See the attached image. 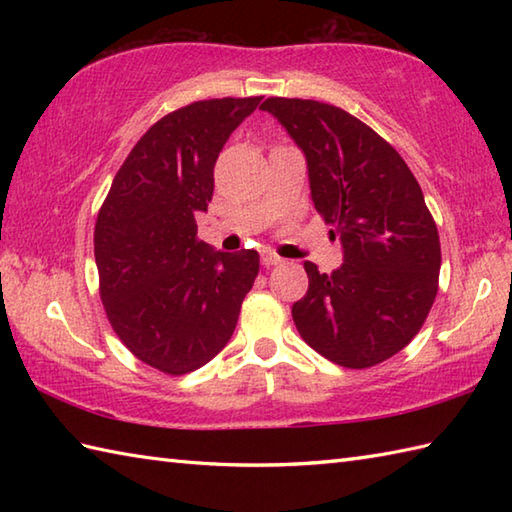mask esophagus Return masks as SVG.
<instances>
[{
	"mask_svg": "<svg viewBox=\"0 0 512 512\" xmlns=\"http://www.w3.org/2000/svg\"><path fill=\"white\" fill-rule=\"evenodd\" d=\"M281 262H284V259H281L279 255H275V253H270V250H266V253L262 255V264H264L266 268L277 266V264H281Z\"/></svg>",
	"mask_w": 512,
	"mask_h": 512,
	"instance_id": "34e87169",
	"label": "esophagus"
}]
</instances>
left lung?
Returning <instances> with one entry per match:
<instances>
[{"label": "left lung", "mask_w": 512, "mask_h": 512, "mask_svg": "<svg viewBox=\"0 0 512 512\" xmlns=\"http://www.w3.org/2000/svg\"><path fill=\"white\" fill-rule=\"evenodd\" d=\"M308 160L314 209L343 244L332 275L306 262L308 292L292 306L301 339L328 361L365 369L411 343L436 301L440 237L407 162L341 107L273 96Z\"/></svg>", "instance_id": "left-lung-1"}]
</instances>
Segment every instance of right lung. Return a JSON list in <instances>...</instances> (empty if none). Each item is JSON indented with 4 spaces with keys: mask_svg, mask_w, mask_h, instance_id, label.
Wrapping results in <instances>:
<instances>
[{
    "mask_svg": "<svg viewBox=\"0 0 512 512\" xmlns=\"http://www.w3.org/2000/svg\"><path fill=\"white\" fill-rule=\"evenodd\" d=\"M262 96L209 99L162 116L129 151L94 226L101 301L138 361L182 376L231 339L259 273L257 250L220 253L198 237L213 167Z\"/></svg>",
    "mask_w": 512,
    "mask_h": 512,
    "instance_id": "right-lung-1",
    "label": "right lung"
}]
</instances>
